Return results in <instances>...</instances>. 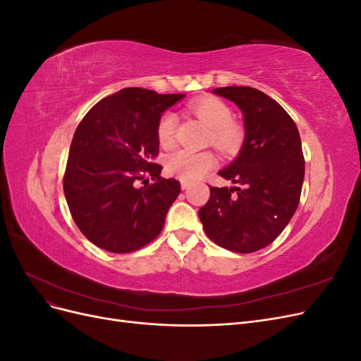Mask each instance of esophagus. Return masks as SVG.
Returning a JSON list of instances; mask_svg holds the SVG:
<instances>
[{
	"label": "esophagus",
	"mask_w": 361,
	"mask_h": 361,
	"mask_svg": "<svg viewBox=\"0 0 361 361\" xmlns=\"http://www.w3.org/2000/svg\"><path fill=\"white\" fill-rule=\"evenodd\" d=\"M180 187H182L183 191H187V190H190V187H191V182H188V180H180Z\"/></svg>",
	"instance_id": "esophagus-1"
}]
</instances>
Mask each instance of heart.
<instances>
[{
    "mask_svg": "<svg viewBox=\"0 0 361 361\" xmlns=\"http://www.w3.org/2000/svg\"><path fill=\"white\" fill-rule=\"evenodd\" d=\"M192 113L202 122L211 128V143L223 152H233L241 146L244 133L241 126L232 122V110L218 97H200L191 104ZM178 117L171 111H166L158 122L157 137L162 147H170L174 143ZM216 164L212 152L178 150L166 161V169L173 176L183 180H197Z\"/></svg>",
    "mask_w": 361,
    "mask_h": 361,
    "instance_id": "b5f03b06",
    "label": "heart"
}]
</instances>
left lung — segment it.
Here are the masks:
<instances>
[{
	"instance_id": "8db88e82",
	"label": "left lung",
	"mask_w": 361,
	"mask_h": 361,
	"mask_svg": "<svg viewBox=\"0 0 361 361\" xmlns=\"http://www.w3.org/2000/svg\"><path fill=\"white\" fill-rule=\"evenodd\" d=\"M212 92L244 114L239 155L218 171L241 188L209 187L199 216L211 241L235 253H253L274 241L298 207L304 180L300 133L285 108L264 92L236 85Z\"/></svg>"
}]
</instances>
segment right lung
<instances>
[{"mask_svg":"<svg viewBox=\"0 0 361 361\" xmlns=\"http://www.w3.org/2000/svg\"><path fill=\"white\" fill-rule=\"evenodd\" d=\"M183 96L129 87L104 97L76 128L63 188L73 221L94 245L130 253L162 231L180 183L159 176L157 126Z\"/></svg>","mask_w":361,"mask_h":361,"instance_id":"right-lung-1","label":"right lung"}]
</instances>
